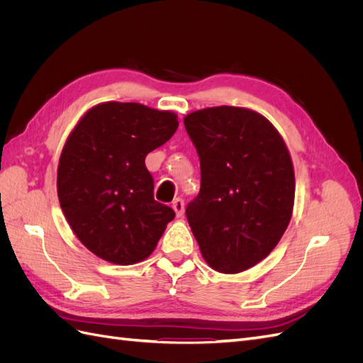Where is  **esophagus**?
<instances>
[{
	"mask_svg": "<svg viewBox=\"0 0 363 363\" xmlns=\"http://www.w3.org/2000/svg\"><path fill=\"white\" fill-rule=\"evenodd\" d=\"M172 208H174V212H175V215H177L179 218L183 215V212H184V201L182 200V199H175L174 201H172Z\"/></svg>",
	"mask_w": 363,
	"mask_h": 363,
	"instance_id": "esophagus-1",
	"label": "esophagus"
}]
</instances>
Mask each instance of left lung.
Masks as SVG:
<instances>
[{
	"mask_svg": "<svg viewBox=\"0 0 363 363\" xmlns=\"http://www.w3.org/2000/svg\"><path fill=\"white\" fill-rule=\"evenodd\" d=\"M183 123L201 168L186 218L208 267L242 272L265 259L289 225L295 175L288 147L251 108L207 107Z\"/></svg>",
	"mask_w": 363,
	"mask_h": 363,
	"instance_id": "obj_1",
	"label": "left lung"
}]
</instances>
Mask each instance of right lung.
<instances>
[{"label":"right lung","mask_w":363,"mask_h":363,"mask_svg":"<svg viewBox=\"0 0 363 363\" xmlns=\"http://www.w3.org/2000/svg\"><path fill=\"white\" fill-rule=\"evenodd\" d=\"M177 115L139 103L94 106L77 123L57 168V195L80 242L116 265L155 251L175 213L155 200L148 152L169 140Z\"/></svg>","instance_id":"add662e5"}]
</instances>
